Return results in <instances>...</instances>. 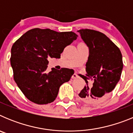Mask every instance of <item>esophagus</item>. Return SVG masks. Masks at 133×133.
<instances>
[{
	"label": "esophagus",
	"instance_id": "1",
	"mask_svg": "<svg viewBox=\"0 0 133 133\" xmlns=\"http://www.w3.org/2000/svg\"><path fill=\"white\" fill-rule=\"evenodd\" d=\"M78 78V76L77 75V74H76V73L73 74V75L72 76V78H73V79H75V78Z\"/></svg>",
	"mask_w": 133,
	"mask_h": 133
}]
</instances>
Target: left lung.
<instances>
[{"label": "left lung", "mask_w": 133, "mask_h": 133, "mask_svg": "<svg viewBox=\"0 0 133 133\" xmlns=\"http://www.w3.org/2000/svg\"><path fill=\"white\" fill-rule=\"evenodd\" d=\"M78 32L89 49L86 75L93 81L92 87L87 84L78 96L85 103L96 104L106 98L119 81L123 67L122 54L101 32L87 29Z\"/></svg>", "instance_id": "8db88e82"}]
</instances>
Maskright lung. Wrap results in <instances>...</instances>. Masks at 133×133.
<instances>
[{"label":"right lung","mask_w":133,"mask_h":133,"mask_svg":"<svg viewBox=\"0 0 133 133\" xmlns=\"http://www.w3.org/2000/svg\"><path fill=\"white\" fill-rule=\"evenodd\" d=\"M77 37L71 31L58 32L36 28L27 31L14 43L10 57L14 80L29 101L45 104L56 99L61 85L70 81L74 70L52 68L46 72L48 58H61L64 48Z\"/></svg>","instance_id":"1"}]
</instances>
